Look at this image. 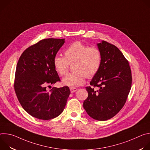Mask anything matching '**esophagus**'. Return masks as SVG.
I'll use <instances>...</instances> for the list:
<instances>
[{
  "label": "esophagus",
  "mask_w": 150,
  "mask_h": 150,
  "mask_svg": "<svg viewBox=\"0 0 150 150\" xmlns=\"http://www.w3.org/2000/svg\"><path fill=\"white\" fill-rule=\"evenodd\" d=\"M70 90H71V93H74V92L78 90V89L76 88H70Z\"/></svg>",
  "instance_id": "obj_1"
}]
</instances>
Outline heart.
Returning <instances> with one entry per match:
<instances>
[{"label":"heart","instance_id":"obj_1","mask_svg":"<svg viewBox=\"0 0 150 150\" xmlns=\"http://www.w3.org/2000/svg\"><path fill=\"white\" fill-rule=\"evenodd\" d=\"M102 56L100 50L90 47L79 41L74 42L64 52V56L56 55L53 59V65L57 72L65 75L72 64V73L62 79L63 83L71 88L83 85L85 78L94 77L100 69Z\"/></svg>","mask_w":150,"mask_h":150}]
</instances>
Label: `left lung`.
Segmentation results:
<instances>
[{
    "instance_id": "1",
    "label": "left lung",
    "mask_w": 150,
    "mask_h": 150,
    "mask_svg": "<svg viewBox=\"0 0 150 150\" xmlns=\"http://www.w3.org/2000/svg\"><path fill=\"white\" fill-rule=\"evenodd\" d=\"M102 56L98 73L85 87L88 96L83 107L93 119L102 121L117 115L125 105L131 88L129 64L120 50L105 41L97 44Z\"/></svg>"
}]
</instances>
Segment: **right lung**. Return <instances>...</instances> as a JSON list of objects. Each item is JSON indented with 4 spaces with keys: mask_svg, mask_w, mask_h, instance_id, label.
Here are the masks:
<instances>
[{
    "mask_svg": "<svg viewBox=\"0 0 150 150\" xmlns=\"http://www.w3.org/2000/svg\"><path fill=\"white\" fill-rule=\"evenodd\" d=\"M65 42V38L39 41L20 56L15 71L14 89L23 108L31 116L50 120L60 115L71 94L68 86L51 87L60 78L53 65V59Z\"/></svg>",
    "mask_w": 150,
    "mask_h": 150,
    "instance_id": "right-lung-1",
    "label": "right lung"
}]
</instances>
